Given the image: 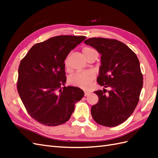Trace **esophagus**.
I'll use <instances>...</instances> for the list:
<instances>
[{
    "mask_svg": "<svg viewBox=\"0 0 158 158\" xmlns=\"http://www.w3.org/2000/svg\"><path fill=\"white\" fill-rule=\"evenodd\" d=\"M89 94H90V92H89V91H85L84 92L85 96H88Z\"/></svg>",
    "mask_w": 158,
    "mask_h": 158,
    "instance_id": "1",
    "label": "esophagus"
}]
</instances>
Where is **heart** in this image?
Segmentation results:
<instances>
[{"instance_id":"b5f03b06","label":"heart","mask_w":158,"mask_h":158,"mask_svg":"<svg viewBox=\"0 0 158 158\" xmlns=\"http://www.w3.org/2000/svg\"><path fill=\"white\" fill-rule=\"evenodd\" d=\"M93 51L94 50L89 48H84L82 50L85 57H86L89 53ZM65 64L66 66H68V58L65 60ZM94 79V73L91 70H85V71L78 72L74 74L70 77L69 81L70 84L74 86L83 89H88Z\"/></svg>"}]
</instances>
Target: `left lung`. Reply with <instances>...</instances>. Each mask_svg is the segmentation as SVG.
<instances>
[{
	"mask_svg": "<svg viewBox=\"0 0 158 158\" xmlns=\"http://www.w3.org/2000/svg\"><path fill=\"white\" fill-rule=\"evenodd\" d=\"M85 44L101 54V66L97 81L104 88L94 92L98 102L92 106L95 122L104 126L115 127L132 115L138 105L143 85L139 60L132 49L115 39L90 38Z\"/></svg>",
	"mask_w": 158,
	"mask_h": 158,
	"instance_id": "left-lung-1",
	"label": "left lung"
}]
</instances>
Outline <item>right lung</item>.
<instances>
[{"label": "right lung", "instance_id": "obj_1", "mask_svg": "<svg viewBox=\"0 0 158 158\" xmlns=\"http://www.w3.org/2000/svg\"><path fill=\"white\" fill-rule=\"evenodd\" d=\"M85 38L54 36L33 45L22 60L17 88L29 115L38 122L48 126L64 123L84 96L79 88L62 86L66 81L64 60Z\"/></svg>", "mask_w": 158, "mask_h": 158}]
</instances>
